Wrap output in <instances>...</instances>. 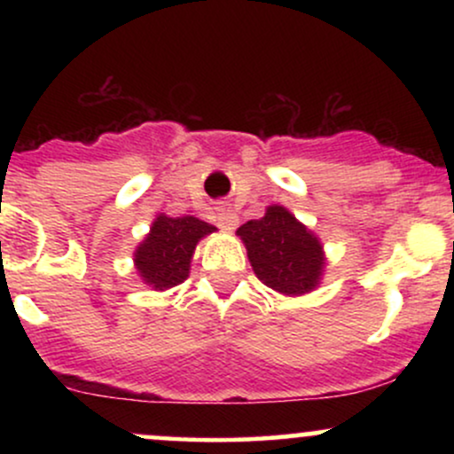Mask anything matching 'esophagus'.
<instances>
[{
	"mask_svg": "<svg viewBox=\"0 0 454 454\" xmlns=\"http://www.w3.org/2000/svg\"><path fill=\"white\" fill-rule=\"evenodd\" d=\"M217 226L223 228V231H234L239 223V215L234 213L231 207H223V209H220V213H217Z\"/></svg>",
	"mask_w": 454,
	"mask_h": 454,
	"instance_id": "34e87169",
	"label": "esophagus"
}]
</instances>
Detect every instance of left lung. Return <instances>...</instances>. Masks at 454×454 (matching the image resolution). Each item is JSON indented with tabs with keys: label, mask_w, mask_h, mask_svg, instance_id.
Masks as SVG:
<instances>
[{
	"label": "left lung",
	"mask_w": 454,
	"mask_h": 454,
	"mask_svg": "<svg viewBox=\"0 0 454 454\" xmlns=\"http://www.w3.org/2000/svg\"><path fill=\"white\" fill-rule=\"evenodd\" d=\"M237 234L247 247L254 273L269 288L305 294L317 286L325 269L322 245L284 207H269L264 217L243 223Z\"/></svg>",
	"instance_id": "left-lung-1"
}]
</instances>
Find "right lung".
Returning a JSON list of instances; mask_svg holds the SVG:
<instances>
[{"label": "right lung", "mask_w": 454, "mask_h": 454, "mask_svg": "<svg viewBox=\"0 0 454 454\" xmlns=\"http://www.w3.org/2000/svg\"><path fill=\"white\" fill-rule=\"evenodd\" d=\"M211 232H215V226L194 215H160L151 226L147 239L138 245L134 254L140 278L155 290L181 284L190 273L196 243Z\"/></svg>", "instance_id": "1"}]
</instances>
